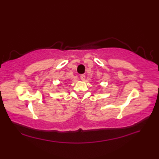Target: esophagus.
<instances>
[{"mask_svg": "<svg viewBox=\"0 0 159 159\" xmlns=\"http://www.w3.org/2000/svg\"><path fill=\"white\" fill-rule=\"evenodd\" d=\"M80 80H81L82 81H84V80H85V75H82L80 76Z\"/></svg>", "mask_w": 159, "mask_h": 159, "instance_id": "1", "label": "esophagus"}]
</instances>
